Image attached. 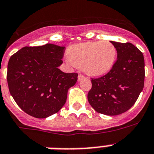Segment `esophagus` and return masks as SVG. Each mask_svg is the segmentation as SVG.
<instances>
[{"label": "esophagus", "mask_w": 154, "mask_h": 154, "mask_svg": "<svg viewBox=\"0 0 154 154\" xmlns=\"http://www.w3.org/2000/svg\"><path fill=\"white\" fill-rule=\"evenodd\" d=\"M83 79H85V76L82 74H79L78 75V81H82Z\"/></svg>", "instance_id": "34e87169"}]
</instances>
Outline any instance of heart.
Here are the masks:
<instances>
[{
    "label": "heart",
    "instance_id": "1",
    "mask_svg": "<svg viewBox=\"0 0 154 154\" xmlns=\"http://www.w3.org/2000/svg\"><path fill=\"white\" fill-rule=\"evenodd\" d=\"M117 55V48L109 41H88L70 45L66 60L70 65L82 67L89 76L99 77L113 68Z\"/></svg>",
    "mask_w": 154,
    "mask_h": 154
}]
</instances>
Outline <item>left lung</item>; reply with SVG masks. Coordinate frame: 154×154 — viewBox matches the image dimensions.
Instances as JSON below:
<instances>
[{
  "label": "left lung",
  "mask_w": 154,
  "mask_h": 154,
  "mask_svg": "<svg viewBox=\"0 0 154 154\" xmlns=\"http://www.w3.org/2000/svg\"><path fill=\"white\" fill-rule=\"evenodd\" d=\"M110 42L117 48V61L109 73L91 79L88 99L98 113L116 116L128 110L143 91L145 63L143 53L132 44Z\"/></svg>",
  "instance_id": "obj_1"
}]
</instances>
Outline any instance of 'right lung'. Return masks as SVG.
I'll return each mask as SVG.
<instances>
[{
	"instance_id": "right-lung-1",
	"label": "right lung",
	"mask_w": 154,
	"mask_h": 154,
	"mask_svg": "<svg viewBox=\"0 0 154 154\" xmlns=\"http://www.w3.org/2000/svg\"><path fill=\"white\" fill-rule=\"evenodd\" d=\"M64 51L65 47L53 44L26 46L9 59V91L27 114L46 118L59 112L66 103L68 90L76 84L78 74L59 69Z\"/></svg>"
}]
</instances>
